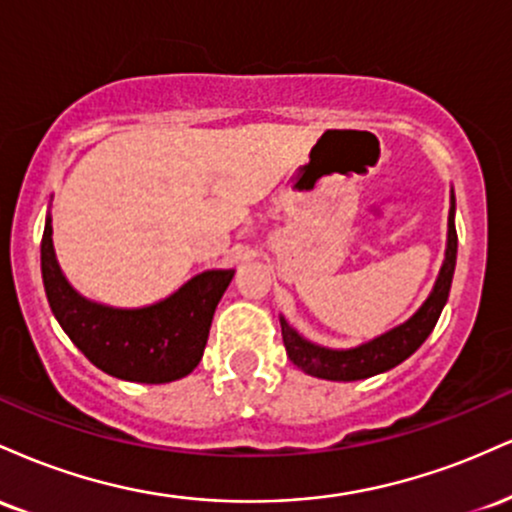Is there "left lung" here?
Wrapping results in <instances>:
<instances>
[{
  "mask_svg": "<svg viewBox=\"0 0 512 512\" xmlns=\"http://www.w3.org/2000/svg\"><path fill=\"white\" fill-rule=\"evenodd\" d=\"M457 262V231H455V197H452V209L448 219V250H445V262L440 269V276L433 286V293L428 301L421 305V310L404 325L395 327L383 337L373 339V342L356 346V349L332 351L322 349L305 342L301 334H296L289 327V322L281 317V337H284L286 354L303 373L315 375V378L325 380H363L370 375L385 373V370L399 366L404 358H409L426 342L428 334L436 327L440 313H443L445 303L450 296L452 274H455Z\"/></svg>",
  "mask_w": 512,
  "mask_h": 512,
  "instance_id": "obj_1",
  "label": "left lung"
}]
</instances>
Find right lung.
I'll list each match as a JSON object with an SVG mask.
<instances>
[{"instance_id": "right-lung-1", "label": "right lung", "mask_w": 512, "mask_h": 512, "mask_svg": "<svg viewBox=\"0 0 512 512\" xmlns=\"http://www.w3.org/2000/svg\"><path fill=\"white\" fill-rule=\"evenodd\" d=\"M40 269L52 313L76 349L103 373L146 385L180 380L197 368L216 305L236 274V269H211L149 308L91 303L60 272L50 216L40 240Z\"/></svg>"}]
</instances>
